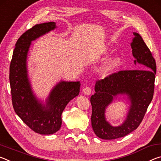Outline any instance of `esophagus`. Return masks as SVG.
I'll return each mask as SVG.
<instances>
[{
    "instance_id": "1",
    "label": "esophagus",
    "mask_w": 161,
    "mask_h": 161,
    "mask_svg": "<svg viewBox=\"0 0 161 161\" xmlns=\"http://www.w3.org/2000/svg\"><path fill=\"white\" fill-rule=\"evenodd\" d=\"M83 93L86 95H90L92 93V90L91 88L89 86H86L85 88H84L83 89Z\"/></svg>"
}]
</instances>
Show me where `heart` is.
Returning <instances> with one entry per match:
<instances>
[{"mask_svg":"<svg viewBox=\"0 0 161 161\" xmlns=\"http://www.w3.org/2000/svg\"><path fill=\"white\" fill-rule=\"evenodd\" d=\"M108 53V49L104 48V50L102 51L103 54H106ZM122 63V60L120 57L114 56L112 57L106 61L103 64L100 68V74L103 77H108L110 75L112 74L114 71L116 70L121 66Z\"/></svg>","mask_w":161,"mask_h":161,"instance_id":"heart-1","label":"heart"}]
</instances>
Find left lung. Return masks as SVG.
<instances>
[{"mask_svg": "<svg viewBox=\"0 0 161 161\" xmlns=\"http://www.w3.org/2000/svg\"><path fill=\"white\" fill-rule=\"evenodd\" d=\"M133 34L130 46L134 64H138L140 69L120 71L97 81L95 94L91 97L92 126L95 134L102 139L124 137L137 129L153 97L156 61L141 35ZM121 95L127 97L130 107L123 124L114 127L105 118V109Z\"/></svg>", "mask_w": 161, "mask_h": 161, "instance_id": "left-lung-1", "label": "left lung"}]
</instances>
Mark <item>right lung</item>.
<instances>
[{"mask_svg":"<svg viewBox=\"0 0 161 161\" xmlns=\"http://www.w3.org/2000/svg\"><path fill=\"white\" fill-rule=\"evenodd\" d=\"M57 28L56 23L37 24L19 37L10 66L13 107L29 128L42 135L53 134L60 129L62 114L71 100L79 95L80 81H60L49 94L45 103L34 94L28 73V54L31 42Z\"/></svg>","mask_w":161,"mask_h":161,"instance_id":"right-lung-1","label":"right lung"}]
</instances>
